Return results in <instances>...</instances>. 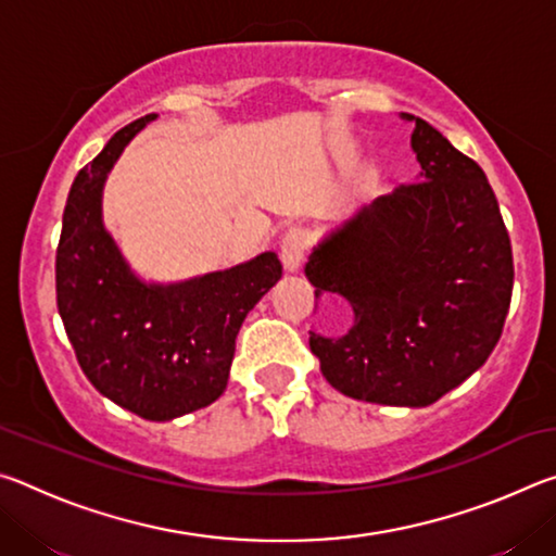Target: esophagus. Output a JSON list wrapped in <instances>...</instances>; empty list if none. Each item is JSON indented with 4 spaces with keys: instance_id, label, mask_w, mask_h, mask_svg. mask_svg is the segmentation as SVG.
Masks as SVG:
<instances>
[{
    "instance_id": "34e87169",
    "label": "esophagus",
    "mask_w": 556,
    "mask_h": 556,
    "mask_svg": "<svg viewBox=\"0 0 556 556\" xmlns=\"http://www.w3.org/2000/svg\"><path fill=\"white\" fill-rule=\"evenodd\" d=\"M306 248H308V238L304 230L294 228L285 235V240H281V265H285L289 275L299 271L301 262H304V255H306Z\"/></svg>"
}]
</instances>
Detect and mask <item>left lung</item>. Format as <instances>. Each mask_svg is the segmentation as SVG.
<instances>
[{
	"instance_id": "1",
	"label": "left lung",
	"mask_w": 556,
	"mask_h": 556,
	"mask_svg": "<svg viewBox=\"0 0 556 556\" xmlns=\"http://www.w3.org/2000/svg\"><path fill=\"white\" fill-rule=\"evenodd\" d=\"M419 184L363 205L314 248L306 277L348 301L351 331L308 333L331 388L390 407H427L470 378L501 341L513 248L491 184L421 117Z\"/></svg>"
}]
</instances>
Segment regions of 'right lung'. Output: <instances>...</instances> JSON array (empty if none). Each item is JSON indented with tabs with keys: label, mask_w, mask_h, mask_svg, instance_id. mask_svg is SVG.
<instances>
[{
	"label": "right lung",
	"mask_w": 556,
	"mask_h": 556,
	"mask_svg": "<svg viewBox=\"0 0 556 556\" xmlns=\"http://www.w3.org/2000/svg\"><path fill=\"white\" fill-rule=\"evenodd\" d=\"M154 119L129 122L75 176L55 250V301L92 388L142 419L168 421L225 392L235 338L279 281L281 262L262 252L176 285H147L129 269L102 225V186L129 139Z\"/></svg>",
	"instance_id": "right-lung-1"
}]
</instances>
